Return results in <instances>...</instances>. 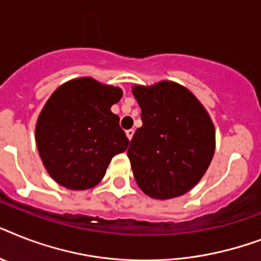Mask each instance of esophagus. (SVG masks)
<instances>
[{
  "mask_svg": "<svg viewBox=\"0 0 261 261\" xmlns=\"http://www.w3.org/2000/svg\"><path fill=\"white\" fill-rule=\"evenodd\" d=\"M134 133H135V131L133 130V128H130V130H127V131H126L127 138H128V139H130V141H131V138H133V135H134Z\"/></svg>",
  "mask_w": 261,
  "mask_h": 261,
  "instance_id": "34e87169",
  "label": "esophagus"
}]
</instances>
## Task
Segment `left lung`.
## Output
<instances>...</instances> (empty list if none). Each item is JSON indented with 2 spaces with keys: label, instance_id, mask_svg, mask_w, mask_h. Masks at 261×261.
Instances as JSON below:
<instances>
[{
  "label": "left lung",
  "instance_id": "left-lung-1",
  "mask_svg": "<svg viewBox=\"0 0 261 261\" xmlns=\"http://www.w3.org/2000/svg\"><path fill=\"white\" fill-rule=\"evenodd\" d=\"M142 127L127 155L134 178L147 196L167 200L189 192L215 154V127L197 97L173 82L133 88Z\"/></svg>",
  "mask_w": 261,
  "mask_h": 261
}]
</instances>
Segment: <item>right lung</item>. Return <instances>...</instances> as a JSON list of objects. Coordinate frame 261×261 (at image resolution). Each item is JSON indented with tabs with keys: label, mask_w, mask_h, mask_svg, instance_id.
<instances>
[{
	"label": "right lung",
	"mask_w": 261,
	"mask_h": 261,
	"mask_svg": "<svg viewBox=\"0 0 261 261\" xmlns=\"http://www.w3.org/2000/svg\"><path fill=\"white\" fill-rule=\"evenodd\" d=\"M122 90L91 77L65 83L44 106L36 126L40 156L57 184L72 190L94 188L112 156L128 146L111 106Z\"/></svg>",
	"instance_id": "obj_1"
}]
</instances>
